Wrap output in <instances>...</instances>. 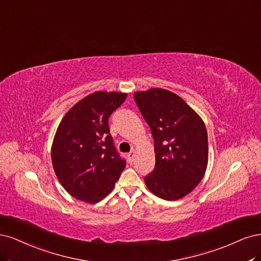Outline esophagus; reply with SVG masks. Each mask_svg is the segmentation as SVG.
Returning <instances> with one entry per match:
<instances>
[{
	"mask_svg": "<svg viewBox=\"0 0 261 261\" xmlns=\"http://www.w3.org/2000/svg\"><path fill=\"white\" fill-rule=\"evenodd\" d=\"M134 150H131V152L127 155L128 156V161H129V163H132V161H133V157H134Z\"/></svg>",
	"mask_w": 261,
	"mask_h": 261,
	"instance_id": "1",
	"label": "esophagus"
}]
</instances>
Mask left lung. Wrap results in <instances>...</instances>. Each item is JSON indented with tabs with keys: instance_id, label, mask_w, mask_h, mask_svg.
<instances>
[{
	"instance_id": "1",
	"label": "left lung",
	"mask_w": 261,
	"mask_h": 261,
	"mask_svg": "<svg viewBox=\"0 0 261 261\" xmlns=\"http://www.w3.org/2000/svg\"><path fill=\"white\" fill-rule=\"evenodd\" d=\"M134 100L154 139L155 168L144 181L166 200L188 195L203 179L208 164L204 121L184 100L164 89L134 93Z\"/></svg>"
}]
</instances>
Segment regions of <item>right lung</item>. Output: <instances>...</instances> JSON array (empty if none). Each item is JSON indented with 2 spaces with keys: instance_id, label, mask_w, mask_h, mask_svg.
<instances>
[{
  "instance_id": "1",
  "label": "right lung",
  "mask_w": 261,
  "mask_h": 261,
  "mask_svg": "<svg viewBox=\"0 0 261 261\" xmlns=\"http://www.w3.org/2000/svg\"><path fill=\"white\" fill-rule=\"evenodd\" d=\"M127 98L121 92H94L64 116L52 144L58 181L71 196L95 204L106 197L125 167L109 133L108 118Z\"/></svg>"
}]
</instances>
